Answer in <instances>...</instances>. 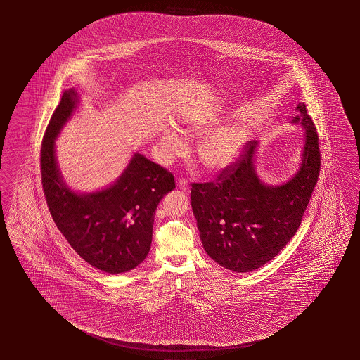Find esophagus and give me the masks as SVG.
Masks as SVG:
<instances>
[{"label":"esophagus","mask_w":360,"mask_h":360,"mask_svg":"<svg viewBox=\"0 0 360 360\" xmlns=\"http://www.w3.org/2000/svg\"><path fill=\"white\" fill-rule=\"evenodd\" d=\"M177 186H179L180 189L184 190V191H188V189H189L188 180H186V179H184V177H180V179L177 180Z\"/></svg>","instance_id":"34e87169"}]
</instances>
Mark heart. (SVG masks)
I'll list each match as a JSON object with an SVG mask.
<instances>
[{
	"mask_svg": "<svg viewBox=\"0 0 360 360\" xmlns=\"http://www.w3.org/2000/svg\"><path fill=\"white\" fill-rule=\"evenodd\" d=\"M199 133L204 129L199 128ZM249 136L246 127L231 124L210 134L199 147V156L210 169H223L229 166L241 152L243 144ZM161 144L169 155H176L184 150L181 138L175 131H166L161 138Z\"/></svg>",
	"mask_w": 360,
	"mask_h": 360,
	"instance_id": "b5f03b06",
	"label": "heart"
}]
</instances>
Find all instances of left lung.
<instances>
[{
  "label": "left lung",
  "mask_w": 360,
  "mask_h": 360,
  "mask_svg": "<svg viewBox=\"0 0 360 360\" xmlns=\"http://www.w3.org/2000/svg\"><path fill=\"white\" fill-rule=\"evenodd\" d=\"M306 144L300 171L279 186L256 176L255 141L210 183L191 184V207L207 254L237 273L259 269L284 249L301 226L321 169L319 134L306 105L300 104Z\"/></svg>",
  "instance_id": "8db88e82"
}]
</instances>
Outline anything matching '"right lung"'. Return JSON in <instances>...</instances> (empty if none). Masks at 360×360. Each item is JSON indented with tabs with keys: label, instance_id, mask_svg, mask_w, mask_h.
Returning a JSON list of instances; mask_svg holds the SVG:
<instances>
[{
	"label": "right lung",
	"instance_id": "obj_1",
	"mask_svg": "<svg viewBox=\"0 0 360 360\" xmlns=\"http://www.w3.org/2000/svg\"><path fill=\"white\" fill-rule=\"evenodd\" d=\"M76 101L73 90L63 92L41 142L46 205L56 226L85 262L109 274L124 273L148 254L157 205L175 188V179L170 171L137 153L110 188L82 195L68 189L56 162L54 138L71 117Z\"/></svg>",
	"mask_w": 360,
	"mask_h": 360
}]
</instances>
